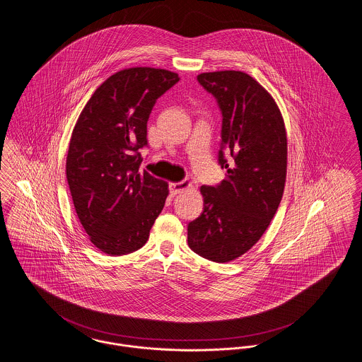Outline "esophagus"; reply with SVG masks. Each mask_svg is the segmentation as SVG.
<instances>
[{"label":"esophagus","mask_w":362,"mask_h":362,"mask_svg":"<svg viewBox=\"0 0 362 362\" xmlns=\"http://www.w3.org/2000/svg\"><path fill=\"white\" fill-rule=\"evenodd\" d=\"M190 186H192V183H190V182H186V180L177 182V183H170V185H169V193L172 195L179 194V193L185 192L186 189H189Z\"/></svg>","instance_id":"obj_1"}]
</instances>
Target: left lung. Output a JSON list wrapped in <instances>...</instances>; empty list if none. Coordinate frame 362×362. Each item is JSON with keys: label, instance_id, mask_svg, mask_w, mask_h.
Masks as SVG:
<instances>
[{"label": "left lung", "instance_id": "obj_1", "mask_svg": "<svg viewBox=\"0 0 362 362\" xmlns=\"http://www.w3.org/2000/svg\"><path fill=\"white\" fill-rule=\"evenodd\" d=\"M197 80L222 112L218 158L227 177L201 187L204 211L189 223L187 241L197 255L226 263L260 240L279 209L286 179V132L274 99L247 73H202Z\"/></svg>", "mask_w": 362, "mask_h": 362}]
</instances>
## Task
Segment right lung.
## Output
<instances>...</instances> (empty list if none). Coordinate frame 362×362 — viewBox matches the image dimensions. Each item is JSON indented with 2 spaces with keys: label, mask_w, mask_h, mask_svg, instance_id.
Wrapping results in <instances>:
<instances>
[{
  "label": "right lung",
  "mask_w": 362,
  "mask_h": 362,
  "mask_svg": "<svg viewBox=\"0 0 362 362\" xmlns=\"http://www.w3.org/2000/svg\"><path fill=\"white\" fill-rule=\"evenodd\" d=\"M180 78L132 67L102 83L80 114L66 176L77 216L98 250L121 256L141 248L161 214L168 183L140 172L147 121L157 99Z\"/></svg>",
  "instance_id": "1"
}]
</instances>
